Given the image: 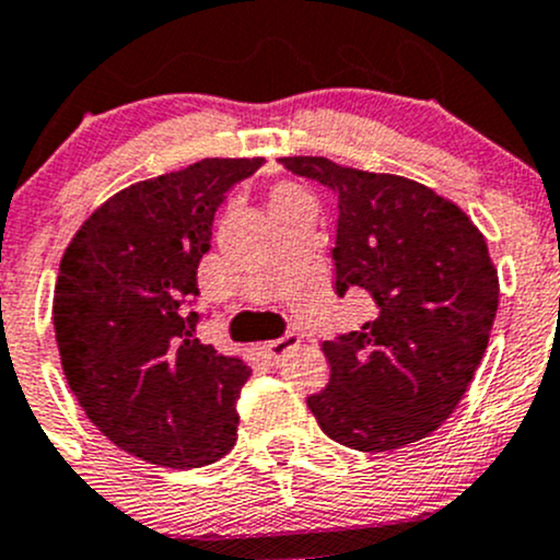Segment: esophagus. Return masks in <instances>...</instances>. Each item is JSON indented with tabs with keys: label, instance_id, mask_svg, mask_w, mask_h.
<instances>
[{
	"label": "esophagus",
	"instance_id": "esophagus-1",
	"mask_svg": "<svg viewBox=\"0 0 560 560\" xmlns=\"http://www.w3.org/2000/svg\"><path fill=\"white\" fill-rule=\"evenodd\" d=\"M299 342H302V339H299V334L288 331V334H282V337L272 339V342H267V345H264V355H267L269 361H280L282 355H288V353H291V350L296 348Z\"/></svg>",
	"mask_w": 560,
	"mask_h": 560
}]
</instances>
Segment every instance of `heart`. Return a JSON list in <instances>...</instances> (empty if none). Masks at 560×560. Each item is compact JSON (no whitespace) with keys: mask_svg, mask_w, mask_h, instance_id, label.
Returning <instances> with one entry per match:
<instances>
[{"mask_svg":"<svg viewBox=\"0 0 560 560\" xmlns=\"http://www.w3.org/2000/svg\"><path fill=\"white\" fill-rule=\"evenodd\" d=\"M293 205H313L310 201V196L302 191V188L291 186V183H282L272 191V199H269V207H272V212H280L285 210V207H293Z\"/></svg>","mask_w":560,"mask_h":560,"instance_id":"obj_1","label":"heart"}]
</instances>
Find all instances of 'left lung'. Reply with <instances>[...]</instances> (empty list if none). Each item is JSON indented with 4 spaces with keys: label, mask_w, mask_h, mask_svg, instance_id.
Wrapping results in <instances>:
<instances>
[{
    "label": "left lung",
    "mask_w": 560,
    "mask_h": 560,
    "mask_svg": "<svg viewBox=\"0 0 560 560\" xmlns=\"http://www.w3.org/2000/svg\"><path fill=\"white\" fill-rule=\"evenodd\" d=\"M337 199V293L366 302L364 326L323 342L331 377L307 407L353 451L407 447L464 399L491 337L499 278L475 223L453 201L396 175L315 155L280 159Z\"/></svg>",
    "instance_id": "8db88e82"
}]
</instances>
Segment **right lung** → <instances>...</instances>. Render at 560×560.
<instances>
[{"mask_svg":"<svg viewBox=\"0 0 560 560\" xmlns=\"http://www.w3.org/2000/svg\"><path fill=\"white\" fill-rule=\"evenodd\" d=\"M264 159H205L105 201L69 242L54 328L67 383L120 451L170 469L223 458L237 442L250 369L199 342L196 269L229 191Z\"/></svg>","mask_w":560,"mask_h":560,"instance_id":"1","label":"right lung"}]
</instances>
